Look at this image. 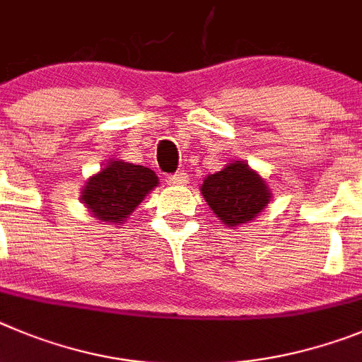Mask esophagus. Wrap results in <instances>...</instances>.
<instances>
[{
	"mask_svg": "<svg viewBox=\"0 0 362 362\" xmlns=\"http://www.w3.org/2000/svg\"><path fill=\"white\" fill-rule=\"evenodd\" d=\"M168 182L171 185H185L187 184V173H184V171H178V173H175V175H169Z\"/></svg>",
	"mask_w": 362,
	"mask_h": 362,
	"instance_id": "34e87169",
	"label": "esophagus"
}]
</instances>
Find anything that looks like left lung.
Masks as SVG:
<instances>
[{"label": "left lung", "mask_w": 362, "mask_h": 362, "mask_svg": "<svg viewBox=\"0 0 362 362\" xmlns=\"http://www.w3.org/2000/svg\"><path fill=\"white\" fill-rule=\"evenodd\" d=\"M205 202L227 227H238L258 216L270 202V189L249 164L236 160L200 185Z\"/></svg>", "instance_id": "8db88e82"}]
</instances>
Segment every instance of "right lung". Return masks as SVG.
<instances>
[{
	"label": "right lung",
	"instance_id": "obj_1",
	"mask_svg": "<svg viewBox=\"0 0 362 362\" xmlns=\"http://www.w3.org/2000/svg\"><path fill=\"white\" fill-rule=\"evenodd\" d=\"M157 184L158 177L149 168L110 160L88 178L81 198L97 220L120 226Z\"/></svg>",
	"mask_w": 362,
	"mask_h": 362
}]
</instances>
